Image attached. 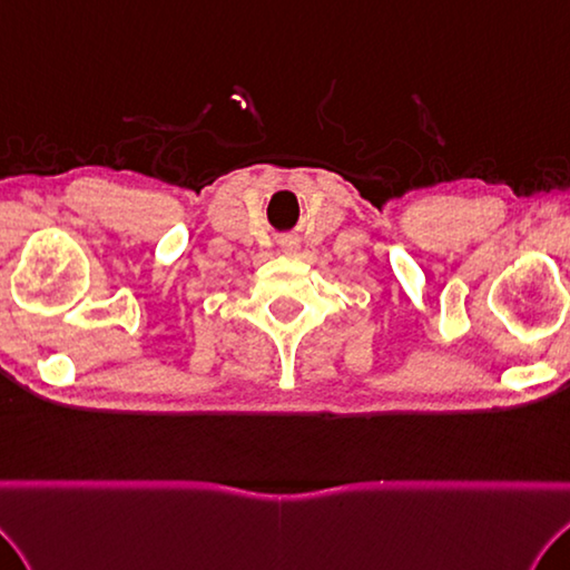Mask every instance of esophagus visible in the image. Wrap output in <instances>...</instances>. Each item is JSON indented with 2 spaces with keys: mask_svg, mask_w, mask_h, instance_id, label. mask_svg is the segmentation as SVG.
<instances>
[{
  "mask_svg": "<svg viewBox=\"0 0 570 570\" xmlns=\"http://www.w3.org/2000/svg\"><path fill=\"white\" fill-rule=\"evenodd\" d=\"M297 248V240H285V250H295Z\"/></svg>",
  "mask_w": 570,
  "mask_h": 570,
  "instance_id": "obj_1",
  "label": "esophagus"
}]
</instances>
